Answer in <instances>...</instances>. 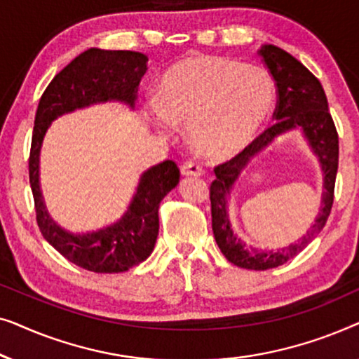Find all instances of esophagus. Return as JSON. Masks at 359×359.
I'll return each instance as SVG.
<instances>
[{"mask_svg": "<svg viewBox=\"0 0 359 359\" xmlns=\"http://www.w3.org/2000/svg\"><path fill=\"white\" fill-rule=\"evenodd\" d=\"M181 173L188 176H201L203 175V166H201L199 161L188 160L181 165Z\"/></svg>", "mask_w": 359, "mask_h": 359, "instance_id": "obj_1", "label": "esophagus"}]
</instances>
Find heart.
Instances as JSON below:
<instances>
[{
	"label": "heart",
	"mask_w": 359,
	"mask_h": 359,
	"mask_svg": "<svg viewBox=\"0 0 359 359\" xmlns=\"http://www.w3.org/2000/svg\"><path fill=\"white\" fill-rule=\"evenodd\" d=\"M276 85L259 67L224 57L198 55L171 67L161 81V104L155 116L161 127L171 119L188 122L196 149L227 156L253 140L271 114Z\"/></svg>",
	"instance_id": "1"
}]
</instances>
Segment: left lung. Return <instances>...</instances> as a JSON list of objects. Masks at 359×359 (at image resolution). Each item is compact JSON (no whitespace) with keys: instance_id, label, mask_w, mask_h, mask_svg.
Segmentation results:
<instances>
[{"instance_id":"obj_1","label":"left lung","mask_w":359,"mask_h":359,"mask_svg":"<svg viewBox=\"0 0 359 359\" xmlns=\"http://www.w3.org/2000/svg\"><path fill=\"white\" fill-rule=\"evenodd\" d=\"M262 60L266 65L269 75L276 85L278 102L271 127L263 130L252 144L224 163L214 168L215 180L210 184V214H212V230L220 252L230 263L245 269H263L281 266L296 255L302 252L325 225L330 215L333 198H335V180L338 171V132L335 122L328 111L325 91L320 81L302 65L297 58L276 46H263L259 50ZM292 126H302L311 142L314 151L323 163L326 175V191H324L323 209L313 229L304 236L301 243L290 245L278 252H257L244 247L234 237L224 212L226 196L248 160L262 149L274 136Z\"/></svg>"}]
</instances>
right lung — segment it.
<instances>
[{
  "instance_id": "add662e5",
  "label": "right lung",
  "mask_w": 359,
  "mask_h": 359,
  "mask_svg": "<svg viewBox=\"0 0 359 359\" xmlns=\"http://www.w3.org/2000/svg\"><path fill=\"white\" fill-rule=\"evenodd\" d=\"M145 72L144 53L90 48L57 73L39 101L29 154V183L39 229L62 257L88 271H127L150 257L158 235L160 203L180 183V168L173 160H166L145 171L119 222L100 232L72 235L52 222L42 201L39 154L43 135L55 117L93 102L119 100L134 106L137 86Z\"/></svg>"
}]
</instances>
